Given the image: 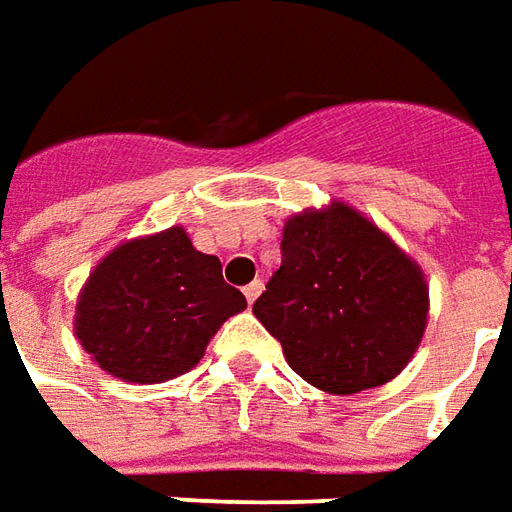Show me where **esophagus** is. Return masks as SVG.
I'll return each mask as SVG.
<instances>
[{
	"label": "esophagus",
	"mask_w": 512,
	"mask_h": 512,
	"mask_svg": "<svg viewBox=\"0 0 512 512\" xmlns=\"http://www.w3.org/2000/svg\"><path fill=\"white\" fill-rule=\"evenodd\" d=\"M260 293H263V282H260V279L249 282V285L244 288V296H246V301H249V304H255V299L260 296Z\"/></svg>",
	"instance_id": "esophagus-1"
}]
</instances>
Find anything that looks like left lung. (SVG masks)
I'll return each mask as SVG.
<instances>
[{
	"label": "left lung",
	"mask_w": 512,
	"mask_h": 512,
	"mask_svg": "<svg viewBox=\"0 0 512 512\" xmlns=\"http://www.w3.org/2000/svg\"><path fill=\"white\" fill-rule=\"evenodd\" d=\"M428 310L417 260L343 200L285 219L282 266L252 307L288 365L329 395L400 376L422 343Z\"/></svg>",
	"instance_id": "8db88e82"
}]
</instances>
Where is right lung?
Instances as JSON below:
<instances>
[{
    "label": "right lung",
    "mask_w": 512,
    "mask_h": 512,
    "mask_svg": "<svg viewBox=\"0 0 512 512\" xmlns=\"http://www.w3.org/2000/svg\"><path fill=\"white\" fill-rule=\"evenodd\" d=\"M246 310L216 255L175 224L115 246L76 299L73 332L95 365L128 384L189 373L227 318Z\"/></svg>",
    "instance_id": "obj_1"
}]
</instances>
